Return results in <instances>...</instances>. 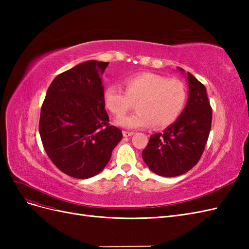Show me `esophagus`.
<instances>
[{
	"mask_svg": "<svg viewBox=\"0 0 249 249\" xmlns=\"http://www.w3.org/2000/svg\"><path fill=\"white\" fill-rule=\"evenodd\" d=\"M123 134H124V137H130V136H132L134 133L133 132H129V131H124Z\"/></svg>",
	"mask_w": 249,
	"mask_h": 249,
	"instance_id": "1",
	"label": "esophagus"
}]
</instances>
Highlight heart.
Instances as JSON below:
<instances>
[{
  "instance_id": "b5f03b06",
  "label": "heart",
  "mask_w": 249,
  "mask_h": 249,
  "mask_svg": "<svg viewBox=\"0 0 249 249\" xmlns=\"http://www.w3.org/2000/svg\"><path fill=\"white\" fill-rule=\"evenodd\" d=\"M103 100L113 115L122 117L138 103L140 110L132 116L119 118L117 124L126 129L154 125L168 126L182 114L187 102V89L178 79H167L153 72H140L124 80V89L109 85Z\"/></svg>"
}]
</instances>
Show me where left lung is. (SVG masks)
<instances>
[{
	"instance_id": "1",
	"label": "left lung",
	"mask_w": 249,
	"mask_h": 249,
	"mask_svg": "<svg viewBox=\"0 0 249 249\" xmlns=\"http://www.w3.org/2000/svg\"><path fill=\"white\" fill-rule=\"evenodd\" d=\"M187 76L189 99L186 108L163 133L152 135L142 152L148 168L161 177H178L194 167L205 150L211 131L212 108L207 89L190 72Z\"/></svg>"
}]
</instances>
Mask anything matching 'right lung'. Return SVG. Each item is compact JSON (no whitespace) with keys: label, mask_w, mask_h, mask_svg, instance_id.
I'll use <instances>...</instances> for the list:
<instances>
[{"label":"right lung","mask_w":249,"mask_h":249,"mask_svg":"<svg viewBox=\"0 0 249 249\" xmlns=\"http://www.w3.org/2000/svg\"><path fill=\"white\" fill-rule=\"evenodd\" d=\"M109 62H83L53 80L44 99L39 134L47 155L65 175L88 178L101 172L123 133L109 124L101 76Z\"/></svg>","instance_id":"1"}]
</instances>
